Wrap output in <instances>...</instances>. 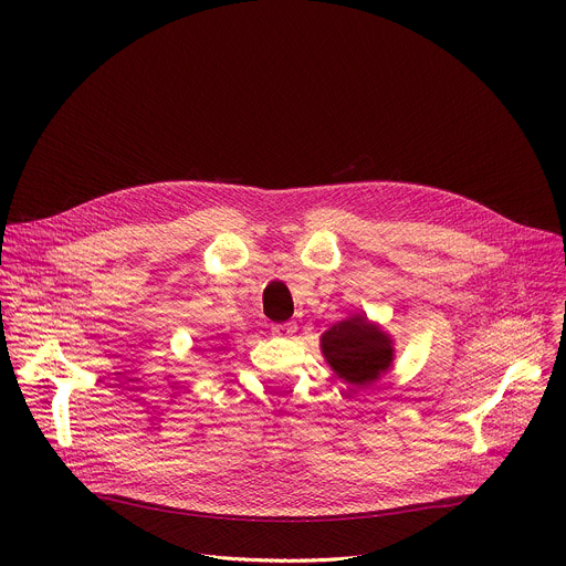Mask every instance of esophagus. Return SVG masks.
Listing matches in <instances>:
<instances>
[{
  "mask_svg": "<svg viewBox=\"0 0 566 566\" xmlns=\"http://www.w3.org/2000/svg\"><path fill=\"white\" fill-rule=\"evenodd\" d=\"M295 322H282V325H275L273 327V336H280V338H289L295 334Z\"/></svg>",
  "mask_w": 566,
  "mask_h": 566,
  "instance_id": "1",
  "label": "esophagus"
}]
</instances>
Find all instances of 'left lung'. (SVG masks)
I'll return each mask as SVG.
<instances>
[{"label":"left lung","mask_w":566,"mask_h":566,"mask_svg":"<svg viewBox=\"0 0 566 566\" xmlns=\"http://www.w3.org/2000/svg\"><path fill=\"white\" fill-rule=\"evenodd\" d=\"M319 352L352 389L374 385L394 367V338L367 313H354L322 334Z\"/></svg>","instance_id":"8db88e82"}]
</instances>
